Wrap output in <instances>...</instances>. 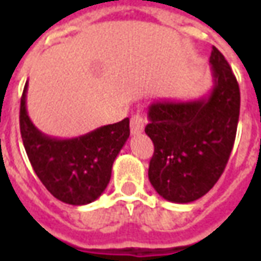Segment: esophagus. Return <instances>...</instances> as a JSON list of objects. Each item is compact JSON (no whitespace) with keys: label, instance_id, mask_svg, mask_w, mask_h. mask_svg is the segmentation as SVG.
Here are the masks:
<instances>
[{"label":"esophagus","instance_id":"34e87169","mask_svg":"<svg viewBox=\"0 0 261 261\" xmlns=\"http://www.w3.org/2000/svg\"><path fill=\"white\" fill-rule=\"evenodd\" d=\"M144 127H145V119L142 117L141 114L137 113L131 117L130 121V128H131V134H140L144 131Z\"/></svg>","mask_w":261,"mask_h":261}]
</instances>
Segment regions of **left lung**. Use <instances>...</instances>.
Listing matches in <instances>:
<instances>
[{
  "instance_id": "obj_1",
  "label": "left lung",
  "mask_w": 261,
  "mask_h": 261,
  "mask_svg": "<svg viewBox=\"0 0 261 261\" xmlns=\"http://www.w3.org/2000/svg\"><path fill=\"white\" fill-rule=\"evenodd\" d=\"M214 86L196 100H156L148 108L153 155L148 177L165 200L186 204L207 194L222 175L235 142L241 92L228 61L213 47Z\"/></svg>"
}]
</instances>
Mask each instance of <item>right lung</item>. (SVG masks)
<instances>
[{
    "label": "right lung",
    "instance_id": "add662e5",
    "mask_svg": "<svg viewBox=\"0 0 261 261\" xmlns=\"http://www.w3.org/2000/svg\"><path fill=\"white\" fill-rule=\"evenodd\" d=\"M28 82L20 97V136L37 177L57 200L71 205L95 201L108 187L112 166L130 137L128 117L85 136L54 138L37 130L26 110Z\"/></svg>",
    "mask_w": 261,
    "mask_h": 261
}]
</instances>
